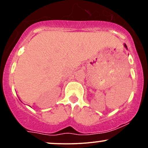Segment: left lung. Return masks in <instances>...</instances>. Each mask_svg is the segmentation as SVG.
I'll list each match as a JSON object with an SVG mask.
<instances>
[{"mask_svg":"<svg viewBox=\"0 0 148 148\" xmlns=\"http://www.w3.org/2000/svg\"><path fill=\"white\" fill-rule=\"evenodd\" d=\"M124 46H125V48H126L127 49V45H126V44H125V45H124Z\"/></svg>","mask_w":148,"mask_h":148,"instance_id":"1","label":"left lung"}]
</instances>
